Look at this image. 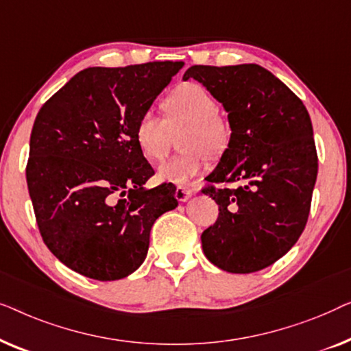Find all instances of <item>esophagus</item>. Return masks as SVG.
Masks as SVG:
<instances>
[{
    "label": "esophagus",
    "mask_w": 351,
    "mask_h": 351,
    "mask_svg": "<svg viewBox=\"0 0 351 351\" xmlns=\"http://www.w3.org/2000/svg\"><path fill=\"white\" fill-rule=\"evenodd\" d=\"M194 194V191H192V187L189 186H178L176 187V199L180 202H187Z\"/></svg>",
    "instance_id": "esophagus-1"
}]
</instances>
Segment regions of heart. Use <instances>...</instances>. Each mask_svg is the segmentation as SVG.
<instances>
[{
  "mask_svg": "<svg viewBox=\"0 0 351 351\" xmlns=\"http://www.w3.org/2000/svg\"><path fill=\"white\" fill-rule=\"evenodd\" d=\"M167 119L154 110H146L135 125V140L143 156L162 159L171 141V132L186 127L181 135L184 152L157 167V180L186 184L200 175L208 156L218 157L230 145V125L219 114V103L204 86L186 82L165 98Z\"/></svg>",
  "mask_w": 351,
  "mask_h": 351,
  "instance_id": "b5f03b06",
  "label": "heart"
}]
</instances>
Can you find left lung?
I'll use <instances>...</instances> for the list:
<instances>
[{
    "instance_id": "left-lung-1",
    "label": "left lung",
    "mask_w": 351,
    "mask_h": 351,
    "mask_svg": "<svg viewBox=\"0 0 351 351\" xmlns=\"http://www.w3.org/2000/svg\"><path fill=\"white\" fill-rule=\"evenodd\" d=\"M189 77L223 103L232 130L202 189L219 206L202 248L226 272H258L288 253L307 224L318 173L312 121L300 98L254 63L194 65ZM232 182L239 186H225Z\"/></svg>"
}]
</instances>
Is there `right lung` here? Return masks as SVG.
Returning a JSON list of instances; mask_svg holds the SVG:
<instances>
[{
	"label": "right lung",
	"mask_w": 351,
	"mask_h": 351,
	"mask_svg": "<svg viewBox=\"0 0 351 351\" xmlns=\"http://www.w3.org/2000/svg\"><path fill=\"white\" fill-rule=\"evenodd\" d=\"M182 65L86 68L39 110L29 136V199L44 243L75 272L100 281L133 274L154 221L178 206L171 182L143 187L154 170L135 125Z\"/></svg>",
	"instance_id": "obj_1"
}]
</instances>
